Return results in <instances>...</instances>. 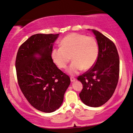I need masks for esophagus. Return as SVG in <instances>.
<instances>
[{"label":"esophagus","mask_w":133,"mask_h":133,"mask_svg":"<svg viewBox=\"0 0 133 133\" xmlns=\"http://www.w3.org/2000/svg\"><path fill=\"white\" fill-rule=\"evenodd\" d=\"M76 80L75 78L74 77H70V81L72 82H74Z\"/></svg>","instance_id":"obj_1"}]
</instances>
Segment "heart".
<instances>
[{
    "instance_id": "b5f03b06",
    "label": "heart",
    "mask_w": 133,
    "mask_h": 133,
    "mask_svg": "<svg viewBox=\"0 0 133 133\" xmlns=\"http://www.w3.org/2000/svg\"><path fill=\"white\" fill-rule=\"evenodd\" d=\"M59 45L60 48L52 50V59L59 68L65 69L72 58L67 70L71 75L91 69L98 58V45L92 37L71 33L62 39Z\"/></svg>"
}]
</instances>
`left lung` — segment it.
<instances>
[{"label":"left lung","mask_w":133,"mask_h":133,"mask_svg":"<svg viewBox=\"0 0 133 133\" xmlns=\"http://www.w3.org/2000/svg\"><path fill=\"white\" fill-rule=\"evenodd\" d=\"M99 55L95 64L77 78L83 84L79 98L84 104L98 107L106 103L115 92L119 77V57L115 44L96 30Z\"/></svg>","instance_id":"1"}]
</instances>
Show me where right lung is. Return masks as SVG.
<instances>
[{
	"label": "right lung",
	"instance_id": "add662e5",
	"mask_svg": "<svg viewBox=\"0 0 133 133\" xmlns=\"http://www.w3.org/2000/svg\"><path fill=\"white\" fill-rule=\"evenodd\" d=\"M58 35H32L20 46L16 56L17 78L22 92L33 107L45 113L58 109L70 83L69 76L58 69L52 58L53 43Z\"/></svg>",
	"mask_w": 133,
	"mask_h": 133
}]
</instances>
